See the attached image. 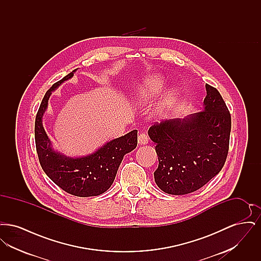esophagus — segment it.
<instances>
[{"instance_id": "34e87169", "label": "esophagus", "mask_w": 261, "mask_h": 261, "mask_svg": "<svg viewBox=\"0 0 261 261\" xmlns=\"http://www.w3.org/2000/svg\"><path fill=\"white\" fill-rule=\"evenodd\" d=\"M138 143L139 145H147L149 143V138L146 134H140L138 137Z\"/></svg>"}]
</instances>
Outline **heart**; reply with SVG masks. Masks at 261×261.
Here are the masks:
<instances>
[{
  "label": "heart",
  "instance_id": "1",
  "mask_svg": "<svg viewBox=\"0 0 261 261\" xmlns=\"http://www.w3.org/2000/svg\"><path fill=\"white\" fill-rule=\"evenodd\" d=\"M166 81L164 77L160 73H153L146 77L144 81L139 84L133 91V100L138 105H148L150 101L155 99L165 88ZM179 98V93L177 90L171 89L166 92L156 103L153 114L160 118L165 119L167 118L174 108L177 105Z\"/></svg>",
  "mask_w": 261,
  "mask_h": 261
}]
</instances>
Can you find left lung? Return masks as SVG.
I'll list each match as a JSON object with an SVG mask.
<instances>
[{"instance_id": "left-lung-1", "label": "left lung", "mask_w": 261, "mask_h": 261, "mask_svg": "<svg viewBox=\"0 0 261 261\" xmlns=\"http://www.w3.org/2000/svg\"><path fill=\"white\" fill-rule=\"evenodd\" d=\"M201 112L151 126L159 167L154 181L169 195H186L204 186L226 162L231 115L220 93L206 84Z\"/></svg>"}]
</instances>
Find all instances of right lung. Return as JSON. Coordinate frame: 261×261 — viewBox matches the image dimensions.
<instances>
[{
	"label": "right lung",
	"mask_w": 261,
	"mask_h": 261,
	"mask_svg": "<svg viewBox=\"0 0 261 261\" xmlns=\"http://www.w3.org/2000/svg\"><path fill=\"white\" fill-rule=\"evenodd\" d=\"M55 83L44 96L35 120V143L39 162L50 180L66 193L76 197H94L108 191L114 181L126 153L137 147V130L111 140L87 155L71 158L53 148L43 126L51 92L71 79L76 70Z\"/></svg>",
	"instance_id": "1"
}]
</instances>
